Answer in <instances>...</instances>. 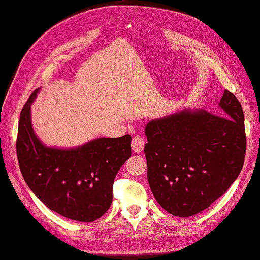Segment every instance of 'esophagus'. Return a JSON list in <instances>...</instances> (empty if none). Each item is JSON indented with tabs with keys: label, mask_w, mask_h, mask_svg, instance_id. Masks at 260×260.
Returning a JSON list of instances; mask_svg holds the SVG:
<instances>
[{
	"label": "esophagus",
	"mask_w": 260,
	"mask_h": 260,
	"mask_svg": "<svg viewBox=\"0 0 260 260\" xmlns=\"http://www.w3.org/2000/svg\"><path fill=\"white\" fill-rule=\"evenodd\" d=\"M144 145H145V141L144 138L140 136H135V138L132 139V144H131V148L132 150L135 151V153H140V151H143L144 149Z\"/></svg>",
	"instance_id": "obj_1"
}]
</instances>
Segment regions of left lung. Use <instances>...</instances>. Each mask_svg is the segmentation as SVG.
<instances>
[{"label":"left lung","instance_id":"8db88e82","mask_svg":"<svg viewBox=\"0 0 260 260\" xmlns=\"http://www.w3.org/2000/svg\"><path fill=\"white\" fill-rule=\"evenodd\" d=\"M218 106L223 116L184 109L146 125L149 187L174 216L208 208L241 172L247 147L242 106L229 90Z\"/></svg>","mask_w":260,"mask_h":260}]
</instances>
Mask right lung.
Listing matches in <instances>:
<instances>
[{"label":"right lung","mask_w":260,"mask_h":260,"mask_svg":"<svg viewBox=\"0 0 260 260\" xmlns=\"http://www.w3.org/2000/svg\"><path fill=\"white\" fill-rule=\"evenodd\" d=\"M29 97L20 113L17 156L21 174L34 194L53 212L72 221L90 223L102 217L113 199V182L131 156V136L96 138L70 147L46 146L31 123Z\"/></svg>","instance_id":"add662e5"}]
</instances>
